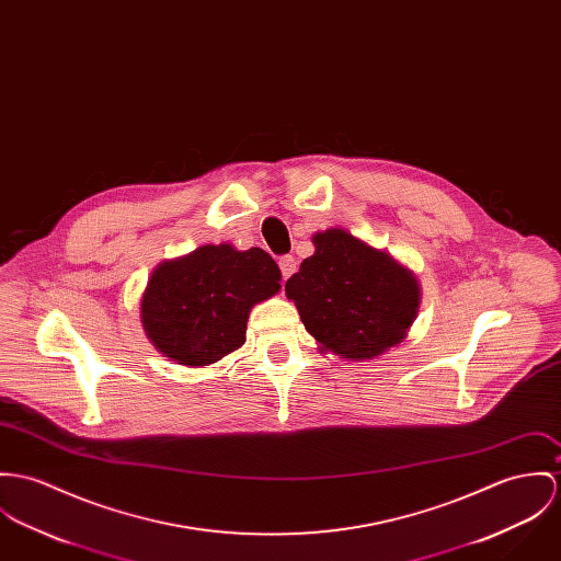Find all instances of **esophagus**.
I'll return each mask as SVG.
<instances>
[{
	"label": "esophagus",
	"instance_id": "obj_1",
	"mask_svg": "<svg viewBox=\"0 0 561 561\" xmlns=\"http://www.w3.org/2000/svg\"><path fill=\"white\" fill-rule=\"evenodd\" d=\"M278 267L283 272V278H289L296 272V259L291 255L280 256L278 259Z\"/></svg>",
	"mask_w": 561,
	"mask_h": 561
}]
</instances>
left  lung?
Instances as JSON below:
<instances>
[{
    "instance_id": "left-lung-1",
    "label": "left lung",
    "mask_w": 561,
    "mask_h": 561,
    "mask_svg": "<svg viewBox=\"0 0 561 561\" xmlns=\"http://www.w3.org/2000/svg\"><path fill=\"white\" fill-rule=\"evenodd\" d=\"M312 244L285 291L321 352L373 359L397 347L420 308L413 272L345 229L319 231Z\"/></svg>"
}]
</instances>
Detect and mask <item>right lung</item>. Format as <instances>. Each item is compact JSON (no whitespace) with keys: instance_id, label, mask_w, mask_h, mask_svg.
<instances>
[{"instance_id":"1","label":"right lung","mask_w":561,"mask_h":561,"mask_svg":"<svg viewBox=\"0 0 561 561\" xmlns=\"http://www.w3.org/2000/svg\"><path fill=\"white\" fill-rule=\"evenodd\" d=\"M278 280L263 249L199 247L153 270L141 300L144 330L178 364H214L244 345L251 308L278 294Z\"/></svg>"}]
</instances>
